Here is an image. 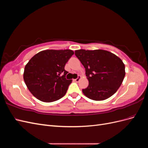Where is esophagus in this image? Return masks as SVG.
Wrapping results in <instances>:
<instances>
[{"label":"esophagus","instance_id":"esophagus-1","mask_svg":"<svg viewBox=\"0 0 148 148\" xmlns=\"http://www.w3.org/2000/svg\"><path fill=\"white\" fill-rule=\"evenodd\" d=\"M82 78V77H81V76H78V78H76V79H75L74 80H75V81L76 82H78L79 81V80H80V79H81Z\"/></svg>","mask_w":148,"mask_h":148}]
</instances>
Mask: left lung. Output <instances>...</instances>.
<instances>
[{"label": "left lung", "mask_w": 148, "mask_h": 148, "mask_svg": "<svg viewBox=\"0 0 148 148\" xmlns=\"http://www.w3.org/2000/svg\"><path fill=\"white\" fill-rule=\"evenodd\" d=\"M75 56L86 71L88 86L82 89L89 99L103 101L112 96L122 84L125 65L114 53L102 49L75 51Z\"/></svg>", "instance_id": "obj_1"}]
</instances>
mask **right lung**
Here are the masks:
<instances>
[{
  "mask_svg": "<svg viewBox=\"0 0 148 148\" xmlns=\"http://www.w3.org/2000/svg\"><path fill=\"white\" fill-rule=\"evenodd\" d=\"M74 52L45 50L38 52L25 65L23 79L31 93L39 101L51 102L65 95L71 79H66L69 72L65 65Z\"/></svg>",
  "mask_w": 148,
  "mask_h": 148,
  "instance_id": "add662e5",
  "label": "right lung"
}]
</instances>
